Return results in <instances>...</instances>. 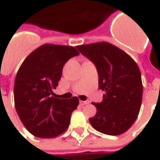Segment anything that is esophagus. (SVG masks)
I'll use <instances>...</instances> for the list:
<instances>
[{
    "label": "esophagus",
    "instance_id": "obj_1",
    "mask_svg": "<svg viewBox=\"0 0 160 160\" xmlns=\"http://www.w3.org/2000/svg\"><path fill=\"white\" fill-rule=\"evenodd\" d=\"M79 103H80V105H87V104H88V101H79Z\"/></svg>",
    "mask_w": 160,
    "mask_h": 160
}]
</instances>
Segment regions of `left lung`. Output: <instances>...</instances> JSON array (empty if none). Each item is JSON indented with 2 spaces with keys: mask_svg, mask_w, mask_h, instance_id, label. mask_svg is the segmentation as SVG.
Returning <instances> with one entry per match:
<instances>
[{
  "mask_svg": "<svg viewBox=\"0 0 160 160\" xmlns=\"http://www.w3.org/2000/svg\"><path fill=\"white\" fill-rule=\"evenodd\" d=\"M94 64L99 89L105 92L101 103H92L96 113L89 118L98 132L117 136L134 123L142 101V75L136 62L124 51L108 42L76 47Z\"/></svg>",
  "mask_w": 160,
  "mask_h": 160,
  "instance_id": "1",
  "label": "left lung"
}]
</instances>
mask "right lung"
<instances>
[{
	"instance_id": "1",
	"label": "right lung",
	"mask_w": 160,
	"mask_h": 160,
	"mask_svg": "<svg viewBox=\"0 0 160 160\" xmlns=\"http://www.w3.org/2000/svg\"><path fill=\"white\" fill-rule=\"evenodd\" d=\"M78 55L74 47L47 44L21 64L14 81V105L21 122L35 137L52 138L68 128L78 99L52 96L65 63Z\"/></svg>"
}]
</instances>
